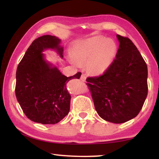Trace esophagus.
<instances>
[{
    "instance_id": "esophagus-1",
    "label": "esophagus",
    "mask_w": 159,
    "mask_h": 159,
    "mask_svg": "<svg viewBox=\"0 0 159 159\" xmlns=\"http://www.w3.org/2000/svg\"><path fill=\"white\" fill-rule=\"evenodd\" d=\"M80 80H81V81L82 82H84L86 80V75H84V74H82L81 77H80Z\"/></svg>"
}]
</instances>
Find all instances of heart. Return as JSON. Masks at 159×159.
<instances>
[{
  "label": "heart",
  "mask_w": 159,
  "mask_h": 159,
  "mask_svg": "<svg viewBox=\"0 0 159 159\" xmlns=\"http://www.w3.org/2000/svg\"><path fill=\"white\" fill-rule=\"evenodd\" d=\"M116 53V45L109 39L93 37L74 46L71 61L74 64H88V70L93 74H101L111 64Z\"/></svg>",
  "instance_id": "obj_1"
}]
</instances>
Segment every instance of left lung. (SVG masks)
<instances>
[{"label":"left lung","mask_w":159,"mask_h":159,"mask_svg":"<svg viewBox=\"0 0 159 159\" xmlns=\"http://www.w3.org/2000/svg\"><path fill=\"white\" fill-rule=\"evenodd\" d=\"M116 58L103 74L86 79L95 110L104 120L121 124L140 113L148 95V67L129 38L117 34Z\"/></svg>","instance_id":"8db88e82"}]
</instances>
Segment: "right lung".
Here are the masks:
<instances>
[{
    "instance_id": "obj_1",
    "label": "right lung",
    "mask_w": 159,
    "mask_h": 159,
    "mask_svg": "<svg viewBox=\"0 0 159 159\" xmlns=\"http://www.w3.org/2000/svg\"><path fill=\"white\" fill-rule=\"evenodd\" d=\"M60 43L61 40L52 35L35 39L17 67V101L28 119L43 125H55L68 114L71 95L66 84L81 76V72H77L67 77L45 62L42 53L45 49H56L63 57Z\"/></svg>"
}]
</instances>
